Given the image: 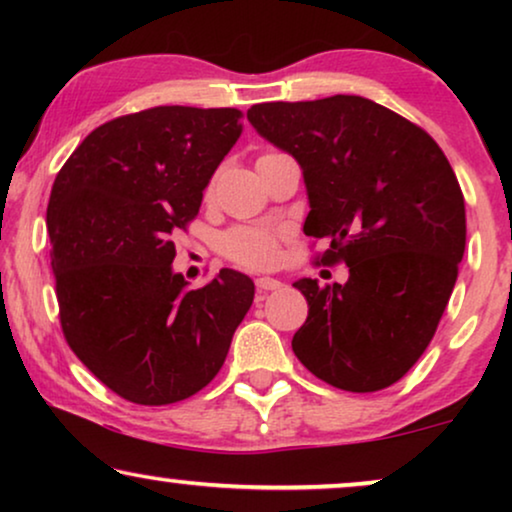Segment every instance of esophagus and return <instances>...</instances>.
<instances>
[{
  "label": "esophagus",
  "instance_id": "34e87169",
  "mask_svg": "<svg viewBox=\"0 0 512 512\" xmlns=\"http://www.w3.org/2000/svg\"><path fill=\"white\" fill-rule=\"evenodd\" d=\"M282 282H279V279H272V277H258L256 279V289H258V293H268V291H277V289H282Z\"/></svg>",
  "mask_w": 512,
  "mask_h": 512
}]
</instances>
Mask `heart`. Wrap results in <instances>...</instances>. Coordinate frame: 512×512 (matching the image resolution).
Listing matches in <instances>:
<instances>
[{
	"instance_id": "b5f03b06",
	"label": "heart",
	"mask_w": 512,
	"mask_h": 512,
	"mask_svg": "<svg viewBox=\"0 0 512 512\" xmlns=\"http://www.w3.org/2000/svg\"><path fill=\"white\" fill-rule=\"evenodd\" d=\"M279 240H282V233L275 228L240 226L223 235L221 251L242 268L268 270L279 258Z\"/></svg>"
}]
</instances>
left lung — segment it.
<instances>
[{
  "label": "left lung",
  "mask_w": 512,
  "mask_h": 512,
  "mask_svg": "<svg viewBox=\"0 0 512 512\" xmlns=\"http://www.w3.org/2000/svg\"><path fill=\"white\" fill-rule=\"evenodd\" d=\"M247 118L298 160L305 235L331 242L321 263L349 268L345 284H293L310 307L293 354L331 387H391L429 347L464 258V195L445 153L359 95L254 104Z\"/></svg>",
  "instance_id": "left-lung-1"
}]
</instances>
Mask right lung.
<instances>
[{
  "label": "right lung",
  "mask_w": 512,
  "mask_h": 512,
  "mask_svg": "<svg viewBox=\"0 0 512 512\" xmlns=\"http://www.w3.org/2000/svg\"><path fill=\"white\" fill-rule=\"evenodd\" d=\"M242 111L153 107L100 125L48 200L51 268L67 345L125 401L167 405L207 387L254 303L223 268L202 289L172 270V235L242 135Z\"/></svg>",
  "instance_id": "right-lung-1"
}]
</instances>
